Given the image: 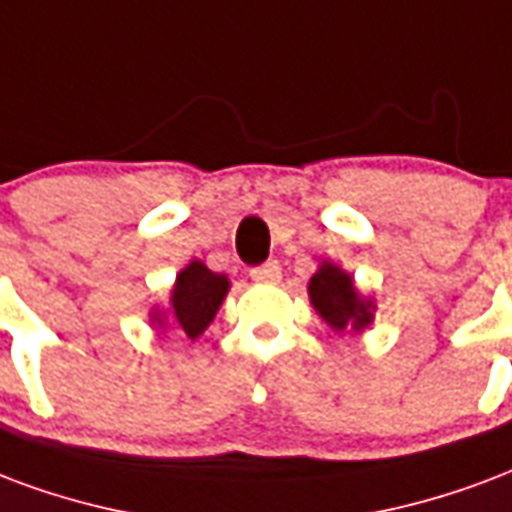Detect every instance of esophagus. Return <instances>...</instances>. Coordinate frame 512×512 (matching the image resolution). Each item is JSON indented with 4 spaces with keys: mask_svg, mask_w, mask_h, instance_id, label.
Listing matches in <instances>:
<instances>
[{
    "mask_svg": "<svg viewBox=\"0 0 512 512\" xmlns=\"http://www.w3.org/2000/svg\"><path fill=\"white\" fill-rule=\"evenodd\" d=\"M249 276L260 282V285H276L279 279H282V266L276 263V260H268L263 266H255L249 271Z\"/></svg>",
    "mask_w": 512,
    "mask_h": 512,
    "instance_id": "obj_1",
    "label": "esophagus"
}]
</instances>
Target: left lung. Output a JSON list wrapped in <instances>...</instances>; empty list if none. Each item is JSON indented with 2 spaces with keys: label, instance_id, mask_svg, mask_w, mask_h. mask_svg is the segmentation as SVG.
I'll return each mask as SVG.
<instances>
[{
  "label": "left lung",
  "instance_id": "8db88e82",
  "mask_svg": "<svg viewBox=\"0 0 512 512\" xmlns=\"http://www.w3.org/2000/svg\"><path fill=\"white\" fill-rule=\"evenodd\" d=\"M309 298H312L314 312L320 314L333 331H344V328L363 331L372 323L374 304L355 290L352 276L333 263H323L309 279Z\"/></svg>",
  "mask_w": 512,
  "mask_h": 512
}]
</instances>
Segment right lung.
I'll use <instances>...</instances> for the list:
<instances>
[{
  "label": "right lung",
  "mask_w": 512,
  "mask_h": 512,
  "mask_svg": "<svg viewBox=\"0 0 512 512\" xmlns=\"http://www.w3.org/2000/svg\"><path fill=\"white\" fill-rule=\"evenodd\" d=\"M227 290H230V282H227L225 274H214L200 260H192L176 276V285L170 290L168 314L165 317L154 314V320L157 323L165 320L189 339H198L214 320V314L225 301Z\"/></svg>",
  "instance_id": "obj_1"
}]
</instances>
